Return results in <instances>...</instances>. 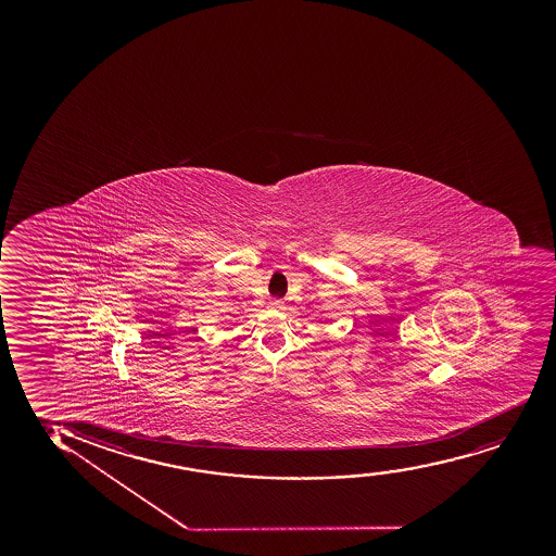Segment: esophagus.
I'll use <instances>...</instances> for the list:
<instances>
[{
  "label": "esophagus",
  "mask_w": 556,
  "mask_h": 556,
  "mask_svg": "<svg viewBox=\"0 0 556 556\" xmlns=\"http://www.w3.org/2000/svg\"><path fill=\"white\" fill-rule=\"evenodd\" d=\"M268 306L273 307V309H280V307H283V301H270Z\"/></svg>",
  "instance_id": "obj_1"
}]
</instances>
